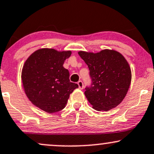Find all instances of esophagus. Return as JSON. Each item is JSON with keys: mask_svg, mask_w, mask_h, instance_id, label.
<instances>
[{"mask_svg": "<svg viewBox=\"0 0 154 154\" xmlns=\"http://www.w3.org/2000/svg\"><path fill=\"white\" fill-rule=\"evenodd\" d=\"M77 85H78V86H79V88L80 89V90H82L83 88H84V85H83V82H82V81L79 80V82H77Z\"/></svg>", "mask_w": 154, "mask_h": 154, "instance_id": "34e87169", "label": "esophagus"}]
</instances>
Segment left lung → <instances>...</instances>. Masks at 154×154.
Instances as JSON below:
<instances>
[{"label": "left lung", "mask_w": 154, "mask_h": 154, "mask_svg": "<svg viewBox=\"0 0 154 154\" xmlns=\"http://www.w3.org/2000/svg\"><path fill=\"white\" fill-rule=\"evenodd\" d=\"M90 70L91 84L85 95L95 110L107 111L123 101L131 82L128 63L121 54L105 49L96 54L79 51Z\"/></svg>", "instance_id": "1"}]
</instances>
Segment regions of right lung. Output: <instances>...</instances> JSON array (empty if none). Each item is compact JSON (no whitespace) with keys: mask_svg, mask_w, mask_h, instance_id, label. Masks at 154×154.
I'll use <instances>...</instances> for the list:
<instances>
[{"mask_svg":"<svg viewBox=\"0 0 154 154\" xmlns=\"http://www.w3.org/2000/svg\"><path fill=\"white\" fill-rule=\"evenodd\" d=\"M70 51L42 49L31 55L21 73L23 86L31 103L49 113L66 106L69 95L78 85L69 80V72L63 66Z\"/></svg>","mask_w":154,"mask_h":154,"instance_id":"add662e5","label":"right lung"}]
</instances>
